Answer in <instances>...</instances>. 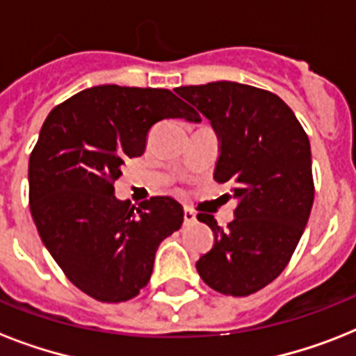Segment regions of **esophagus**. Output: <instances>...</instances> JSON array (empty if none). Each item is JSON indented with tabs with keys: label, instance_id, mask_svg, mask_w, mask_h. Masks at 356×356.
Masks as SVG:
<instances>
[{
	"label": "esophagus",
	"instance_id": "esophagus-1",
	"mask_svg": "<svg viewBox=\"0 0 356 356\" xmlns=\"http://www.w3.org/2000/svg\"><path fill=\"white\" fill-rule=\"evenodd\" d=\"M192 223H195V212L186 207L184 209V225H192Z\"/></svg>",
	"mask_w": 356,
	"mask_h": 356
}]
</instances>
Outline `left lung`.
I'll list each match as a JSON object with an SVG mask.
<instances>
[{"mask_svg": "<svg viewBox=\"0 0 356 356\" xmlns=\"http://www.w3.org/2000/svg\"><path fill=\"white\" fill-rule=\"evenodd\" d=\"M211 120L222 140L214 179L231 184L234 220L223 229L211 214L214 245L197 260L201 279L220 293L243 298L286 268L314 203L310 142L292 108L273 92L218 81L177 88Z\"/></svg>", "mask_w": 356, "mask_h": 356, "instance_id": "8db88e82", "label": "left lung"}]
</instances>
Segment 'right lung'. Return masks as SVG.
<instances>
[{
  "mask_svg": "<svg viewBox=\"0 0 356 356\" xmlns=\"http://www.w3.org/2000/svg\"><path fill=\"white\" fill-rule=\"evenodd\" d=\"M200 114L166 88L92 86L53 108L29 156V209L42 242L86 296H138L161 242L184 220L170 195L131 205L114 197L122 164L140 156L151 125Z\"/></svg>",
  "mask_w": 356,
  "mask_h": 356,
  "instance_id": "obj_1",
  "label": "right lung"
}]
</instances>
